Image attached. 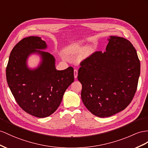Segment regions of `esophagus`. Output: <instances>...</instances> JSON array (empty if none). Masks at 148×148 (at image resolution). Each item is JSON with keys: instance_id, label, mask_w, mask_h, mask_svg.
Segmentation results:
<instances>
[{"instance_id": "obj_1", "label": "esophagus", "mask_w": 148, "mask_h": 148, "mask_svg": "<svg viewBox=\"0 0 148 148\" xmlns=\"http://www.w3.org/2000/svg\"><path fill=\"white\" fill-rule=\"evenodd\" d=\"M77 74H78L77 70V69H74V77L75 78H77Z\"/></svg>"}]
</instances>
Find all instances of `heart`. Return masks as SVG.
Returning <instances> with one entry per match:
<instances>
[{
	"instance_id": "b5f03b06",
	"label": "heart",
	"mask_w": 148,
	"mask_h": 148,
	"mask_svg": "<svg viewBox=\"0 0 148 148\" xmlns=\"http://www.w3.org/2000/svg\"><path fill=\"white\" fill-rule=\"evenodd\" d=\"M79 49L80 48H79V47L77 45L73 44L67 48L66 52V53H67V54H75V53L79 51Z\"/></svg>"
}]
</instances>
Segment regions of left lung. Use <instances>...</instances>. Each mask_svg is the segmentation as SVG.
I'll return each instance as SVG.
<instances>
[{
	"label": "left lung",
	"instance_id": "left-lung-1",
	"mask_svg": "<svg viewBox=\"0 0 148 148\" xmlns=\"http://www.w3.org/2000/svg\"><path fill=\"white\" fill-rule=\"evenodd\" d=\"M106 52L96 51L80 63L78 80L86 108L100 117L111 116L131 103L138 88L140 61L130 40L110 36Z\"/></svg>",
	"mask_w": 148,
	"mask_h": 148
}]
</instances>
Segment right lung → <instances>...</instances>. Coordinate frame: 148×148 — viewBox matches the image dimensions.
Returning a JSON list of instances; mask_svg holds the SVG:
<instances>
[{"instance_id": "obj_1", "label": "right lung", "mask_w": 148, "mask_h": 148, "mask_svg": "<svg viewBox=\"0 0 148 148\" xmlns=\"http://www.w3.org/2000/svg\"><path fill=\"white\" fill-rule=\"evenodd\" d=\"M46 47L40 37L24 38L11 51L6 67L7 81L15 100L22 110L37 117H47L57 110L74 79L73 67L57 71L54 57L36 50ZM34 52L41 54L43 61L37 69L31 70L26 60Z\"/></svg>"}]
</instances>
